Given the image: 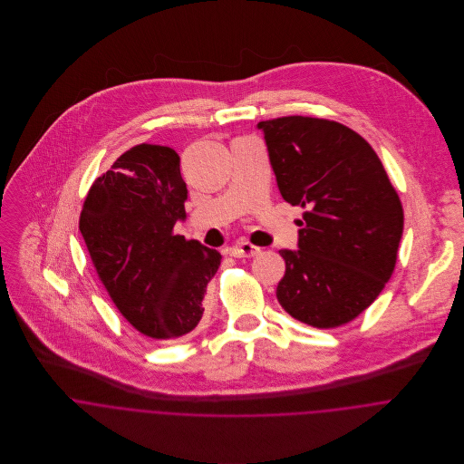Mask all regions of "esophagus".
<instances>
[{
	"instance_id": "esophagus-1",
	"label": "esophagus",
	"mask_w": 464,
	"mask_h": 464,
	"mask_svg": "<svg viewBox=\"0 0 464 464\" xmlns=\"http://www.w3.org/2000/svg\"><path fill=\"white\" fill-rule=\"evenodd\" d=\"M227 252H228L232 257L241 259V257H256L261 250H259L257 246H254V245L246 243V241H239V243L232 245Z\"/></svg>"
}]
</instances>
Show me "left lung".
<instances>
[{"label": "left lung", "mask_w": 464, "mask_h": 464, "mask_svg": "<svg viewBox=\"0 0 464 464\" xmlns=\"http://www.w3.org/2000/svg\"><path fill=\"white\" fill-rule=\"evenodd\" d=\"M278 191L304 207L298 250L276 285L298 322L334 329L357 318L384 289L397 263L403 210L373 148L348 127L289 116L257 125Z\"/></svg>", "instance_id": "8db88e82"}]
</instances>
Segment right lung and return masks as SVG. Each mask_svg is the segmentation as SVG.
<instances>
[{"label": "right lung", "instance_id": "1", "mask_svg": "<svg viewBox=\"0 0 464 464\" xmlns=\"http://www.w3.org/2000/svg\"><path fill=\"white\" fill-rule=\"evenodd\" d=\"M186 198L179 153L139 144L92 184L80 214L82 237L112 302L153 339L198 325L207 284L221 265L218 250L173 234L186 221Z\"/></svg>", "mask_w": 464, "mask_h": 464}]
</instances>
